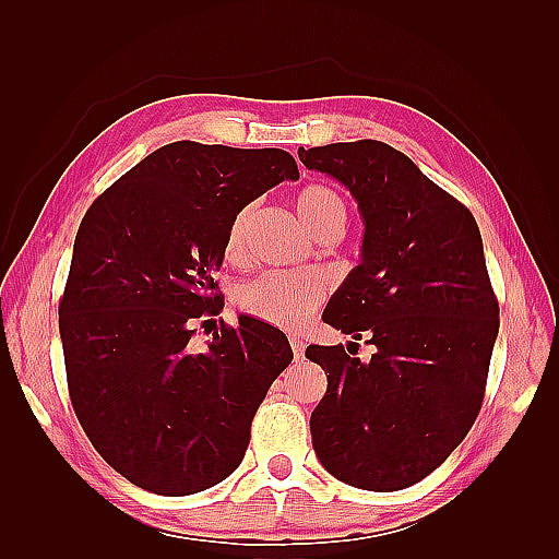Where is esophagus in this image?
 I'll use <instances>...</instances> for the list:
<instances>
[{
    "mask_svg": "<svg viewBox=\"0 0 559 559\" xmlns=\"http://www.w3.org/2000/svg\"><path fill=\"white\" fill-rule=\"evenodd\" d=\"M292 349H294V357L296 361H302V354H306V345H302V341H296V337H292Z\"/></svg>",
    "mask_w": 559,
    "mask_h": 559,
    "instance_id": "1",
    "label": "esophagus"
}]
</instances>
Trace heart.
<instances>
[{
  "instance_id": "b5f03b06",
  "label": "heart",
  "mask_w": 559,
  "mask_h": 559,
  "mask_svg": "<svg viewBox=\"0 0 559 559\" xmlns=\"http://www.w3.org/2000/svg\"><path fill=\"white\" fill-rule=\"evenodd\" d=\"M296 207L302 224L314 235L329 228H345L347 207L345 200L326 183H310L296 198ZM253 205L242 207L233 216L226 233V257L230 261L242 259L247 228L251 224ZM324 284L310 275L265 273L240 286L238 306L249 317L265 321L270 326L298 329L324 302Z\"/></svg>"
}]
</instances>
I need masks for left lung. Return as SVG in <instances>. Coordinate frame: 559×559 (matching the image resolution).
Segmentation results:
<instances>
[{
	"mask_svg": "<svg viewBox=\"0 0 559 559\" xmlns=\"http://www.w3.org/2000/svg\"><path fill=\"white\" fill-rule=\"evenodd\" d=\"M298 158L349 189L366 226L361 261L321 319L376 347L366 364L343 345L306 349L329 373L310 417L312 445L337 480L394 492L441 466L483 405L499 302L480 230L460 200L384 142L298 148Z\"/></svg>",
	"mask_w": 559,
	"mask_h": 559,
	"instance_id": "obj_1",
	"label": "left lung"
}]
</instances>
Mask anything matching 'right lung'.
I'll use <instances>...</instances> for the list:
<instances>
[{
    "label": "right lung",
    "mask_w": 559,
    "mask_h": 559,
    "mask_svg": "<svg viewBox=\"0 0 559 559\" xmlns=\"http://www.w3.org/2000/svg\"><path fill=\"white\" fill-rule=\"evenodd\" d=\"M284 179L282 148L173 142L99 195L79 226L60 300L74 413L103 460L148 492L186 497L228 478L251 419L292 364L253 319L191 337L224 308L214 282L233 216Z\"/></svg>",
    "instance_id": "right-lung-1"
}]
</instances>
